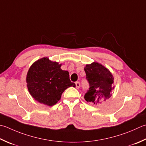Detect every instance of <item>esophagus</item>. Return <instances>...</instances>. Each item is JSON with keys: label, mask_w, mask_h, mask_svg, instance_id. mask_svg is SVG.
I'll use <instances>...</instances> for the list:
<instances>
[{"label": "esophagus", "mask_w": 146, "mask_h": 146, "mask_svg": "<svg viewBox=\"0 0 146 146\" xmlns=\"http://www.w3.org/2000/svg\"><path fill=\"white\" fill-rule=\"evenodd\" d=\"M75 85H76V88H78V89L80 87V84L79 82H76Z\"/></svg>", "instance_id": "34e87169"}]
</instances>
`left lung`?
I'll use <instances>...</instances> for the list:
<instances>
[{"mask_svg": "<svg viewBox=\"0 0 146 146\" xmlns=\"http://www.w3.org/2000/svg\"><path fill=\"white\" fill-rule=\"evenodd\" d=\"M89 88L85 94V101L94 104H100L112 95L113 76L107 68L98 62L87 64L84 68Z\"/></svg>", "mask_w": 146, "mask_h": 146, "instance_id": "1", "label": "left lung"}]
</instances>
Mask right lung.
Listing matches in <instances>:
<instances>
[{
    "label": "right lung",
    "mask_w": 146,
    "mask_h": 146,
    "mask_svg": "<svg viewBox=\"0 0 146 146\" xmlns=\"http://www.w3.org/2000/svg\"><path fill=\"white\" fill-rule=\"evenodd\" d=\"M61 66L44 58L30 68L27 76L28 89L40 103L52 106L67 88L75 87V83L70 81L68 71L62 70Z\"/></svg>",
    "instance_id": "obj_1"
}]
</instances>
